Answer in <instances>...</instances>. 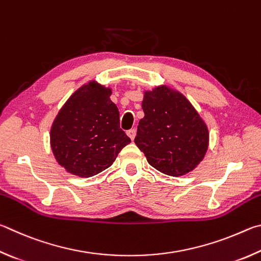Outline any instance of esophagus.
I'll return each instance as SVG.
<instances>
[{
  "label": "esophagus",
  "instance_id": "obj_1",
  "mask_svg": "<svg viewBox=\"0 0 261 261\" xmlns=\"http://www.w3.org/2000/svg\"><path fill=\"white\" fill-rule=\"evenodd\" d=\"M127 135L129 136L130 140H134L135 139V135H136V129H135V128H132V129L127 130Z\"/></svg>",
  "mask_w": 261,
  "mask_h": 261
}]
</instances>
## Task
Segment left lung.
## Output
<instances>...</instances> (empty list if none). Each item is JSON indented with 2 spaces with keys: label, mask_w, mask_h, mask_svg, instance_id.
<instances>
[{
  "label": "left lung",
  "mask_w": 261,
  "mask_h": 261,
  "mask_svg": "<svg viewBox=\"0 0 261 261\" xmlns=\"http://www.w3.org/2000/svg\"><path fill=\"white\" fill-rule=\"evenodd\" d=\"M142 109L134 142L150 165L170 176L194 171L206 154L210 133L190 100L161 85L144 91Z\"/></svg>",
  "instance_id": "8db88e82"
}]
</instances>
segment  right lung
<instances>
[{
    "mask_svg": "<svg viewBox=\"0 0 261 261\" xmlns=\"http://www.w3.org/2000/svg\"><path fill=\"white\" fill-rule=\"evenodd\" d=\"M110 87L90 80L59 110L50 128V147L67 173L90 177L107 170L130 139L120 129Z\"/></svg>",
    "mask_w": 261,
    "mask_h": 261,
    "instance_id": "1",
    "label": "right lung"
}]
</instances>
